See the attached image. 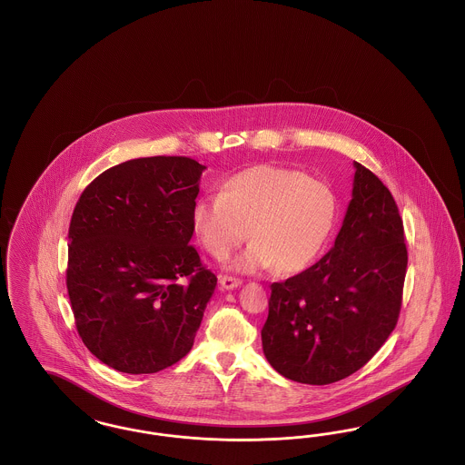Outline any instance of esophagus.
Listing matches in <instances>:
<instances>
[{"instance_id": "1", "label": "esophagus", "mask_w": 465, "mask_h": 465, "mask_svg": "<svg viewBox=\"0 0 465 465\" xmlns=\"http://www.w3.org/2000/svg\"><path fill=\"white\" fill-rule=\"evenodd\" d=\"M220 284H222L223 289L230 291V289L239 288L242 284V281L235 279V277H230V275H222L220 277Z\"/></svg>"}]
</instances>
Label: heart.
<instances>
[{
    "label": "heart",
    "instance_id": "obj_1",
    "mask_svg": "<svg viewBox=\"0 0 465 465\" xmlns=\"http://www.w3.org/2000/svg\"><path fill=\"white\" fill-rule=\"evenodd\" d=\"M336 197L324 181L300 171L256 165L224 179L222 190L200 197L192 228L202 247L226 260L241 243H252L237 262L243 272L268 266L302 272L317 258L331 233Z\"/></svg>",
    "mask_w": 465,
    "mask_h": 465
}]
</instances>
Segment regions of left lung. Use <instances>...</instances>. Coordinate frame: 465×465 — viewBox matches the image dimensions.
I'll return each mask as SVG.
<instances>
[{
	"mask_svg": "<svg viewBox=\"0 0 465 465\" xmlns=\"http://www.w3.org/2000/svg\"><path fill=\"white\" fill-rule=\"evenodd\" d=\"M352 200L328 254L273 282L262 330L266 361L289 380L328 385L361 370L398 324L408 266L398 203L354 162Z\"/></svg>",
	"mask_w": 465,
	"mask_h": 465,
	"instance_id": "1",
	"label": "left lung"
}]
</instances>
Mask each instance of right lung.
Returning a JSON list of instances; mask_svg holds the SVG:
<instances>
[{
	"label": "right lung",
	"instance_id": "1",
	"mask_svg": "<svg viewBox=\"0 0 465 465\" xmlns=\"http://www.w3.org/2000/svg\"><path fill=\"white\" fill-rule=\"evenodd\" d=\"M203 169L188 156L134 158L76 202L67 294L82 341L116 371L156 373L193 347L218 284L190 245Z\"/></svg>",
	"mask_w": 465,
	"mask_h": 465
}]
</instances>
